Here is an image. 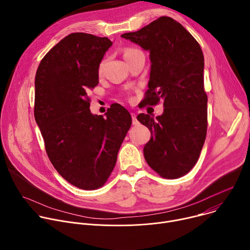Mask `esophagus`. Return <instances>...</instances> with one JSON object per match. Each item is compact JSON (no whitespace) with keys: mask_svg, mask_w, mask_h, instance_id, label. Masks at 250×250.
<instances>
[{"mask_svg":"<svg viewBox=\"0 0 250 250\" xmlns=\"http://www.w3.org/2000/svg\"><path fill=\"white\" fill-rule=\"evenodd\" d=\"M131 118H132V124L133 125H137L138 124V121L136 119V115L134 113H131Z\"/></svg>","mask_w":250,"mask_h":250,"instance_id":"esophagus-1","label":"esophagus"}]
</instances>
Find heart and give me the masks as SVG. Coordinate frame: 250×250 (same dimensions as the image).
<instances>
[{"mask_svg": "<svg viewBox=\"0 0 250 250\" xmlns=\"http://www.w3.org/2000/svg\"><path fill=\"white\" fill-rule=\"evenodd\" d=\"M136 51H139L138 49H135V48H126L125 50V52H124V56L125 57V56H127V55H129V54H131V53H134V52H136ZM103 66H104V62H102L101 64H100V71L102 70V68H103Z\"/></svg>", "mask_w": 250, "mask_h": 250, "instance_id": "1", "label": "heart"}]
</instances>
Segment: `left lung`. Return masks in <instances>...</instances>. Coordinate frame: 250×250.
<instances>
[{"label": "left lung", "instance_id": "left-lung-1", "mask_svg": "<svg viewBox=\"0 0 250 250\" xmlns=\"http://www.w3.org/2000/svg\"><path fill=\"white\" fill-rule=\"evenodd\" d=\"M122 38L150 52V77L144 104L163 100L161 116H137L151 132L144 148L145 158L161 177L177 179L195 166L206 139L208 96L203 51L193 35L169 17H160Z\"/></svg>", "mask_w": 250, "mask_h": 250}]
</instances>
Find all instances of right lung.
<instances>
[{"mask_svg":"<svg viewBox=\"0 0 250 250\" xmlns=\"http://www.w3.org/2000/svg\"><path fill=\"white\" fill-rule=\"evenodd\" d=\"M113 42L75 32L53 46L35 74L34 118L54 168L83 190L102 187L117 162L131 125L130 114L113 104L103 116L91 114L88 93L99 83V67Z\"/></svg>","mask_w":250,"mask_h":250,"instance_id":"obj_1","label":"right lung"}]
</instances>
